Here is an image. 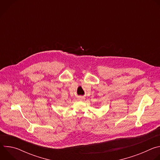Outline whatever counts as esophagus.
<instances>
[{
	"mask_svg": "<svg viewBox=\"0 0 160 160\" xmlns=\"http://www.w3.org/2000/svg\"><path fill=\"white\" fill-rule=\"evenodd\" d=\"M78 99L79 100H84L85 99V98L83 96H78Z\"/></svg>",
	"mask_w": 160,
	"mask_h": 160,
	"instance_id": "34e87169",
	"label": "esophagus"
}]
</instances>
